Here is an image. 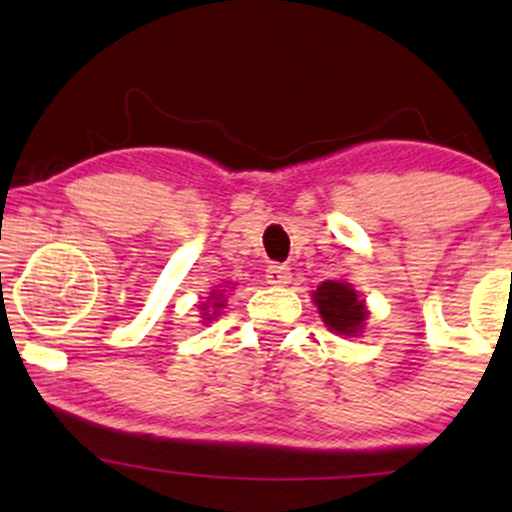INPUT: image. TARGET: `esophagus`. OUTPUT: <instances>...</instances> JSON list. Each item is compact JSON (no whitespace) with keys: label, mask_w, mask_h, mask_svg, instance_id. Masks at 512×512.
<instances>
[{"label":"esophagus","mask_w":512,"mask_h":512,"mask_svg":"<svg viewBox=\"0 0 512 512\" xmlns=\"http://www.w3.org/2000/svg\"><path fill=\"white\" fill-rule=\"evenodd\" d=\"M291 281V269L286 264H269L267 267V284L286 286Z\"/></svg>","instance_id":"esophagus-1"}]
</instances>
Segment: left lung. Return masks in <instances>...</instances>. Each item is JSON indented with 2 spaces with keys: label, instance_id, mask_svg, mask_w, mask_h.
Listing matches in <instances>:
<instances>
[{
  "label": "left lung",
  "instance_id": "8db88e82",
  "mask_svg": "<svg viewBox=\"0 0 512 512\" xmlns=\"http://www.w3.org/2000/svg\"><path fill=\"white\" fill-rule=\"evenodd\" d=\"M313 301L320 310L322 322L332 332L356 337L363 330V322L368 317L366 303L358 298V293L346 281H322L313 293Z\"/></svg>",
  "mask_w": 512,
  "mask_h": 512
}]
</instances>
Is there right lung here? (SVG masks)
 Returning <instances> with one entry per match:
<instances>
[{"label": "right lung", "instance_id": "right-lung-1", "mask_svg": "<svg viewBox=\"0 0 512 512\" xmlns=\"http://www.w3.org/2000/svg\"><path fill=\"white\" fill-rule=\"evenodd\" d=\"M209 301H214L211 303V313H202L204 315V320H211V317H216L219 315V308H223V293H211L209 296ZM209 308V303H204L202 305V310H207Z\"/></svg>", "mask_w": 512, "mask_h": 512}]
</instances>
